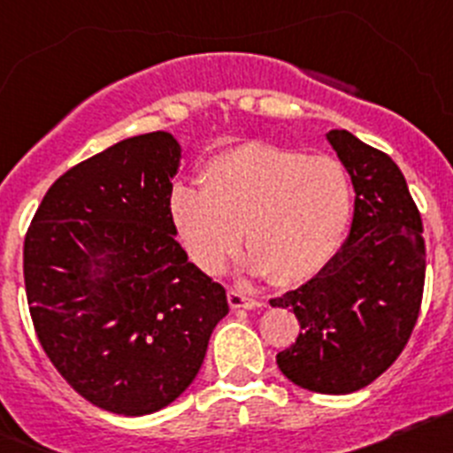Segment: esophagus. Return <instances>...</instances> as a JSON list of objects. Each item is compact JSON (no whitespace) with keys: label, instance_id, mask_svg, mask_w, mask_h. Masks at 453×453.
I'll list each match as a JSON object with an SVG mask.
<instances>
[{"label":"esophagus","instance_id":"34e87169","mask_svg":"<svg viewBox=\"0 0 453 453\" xmlns=\"http://www.w3.org/2000/svg\"><path fill=\"white\" fill-rule=\"evenodd\" d=\"M226 297H229L231 308H258V306H263L258 299H254L251 295H247V292H242V290H235V288H231V290L226 292Z\"/></svg>","mask_w":453,"mask_h":453}]
</instances>
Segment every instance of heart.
Segmentation results:
<instances>
[{"label": "heart", "mask_w": 453, "mask_h": 453, "mask_svg": "<svg viewBox=\"0 0 453 453\" xmlns=\"http://www.w3.org/2000/svg\"><path fill=\"white\" fill-rule=\"evenodd\" d=\"M354 186L334 156L245 142L213 156L202 188L177 183L170 218L190 261L215 274L245 238L247 267L297 286L329 265L349 231Z\"/></svg>", "instance_id": "obj_1"}]
</instances>
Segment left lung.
<instances>
[{
    "mask_svg": "<svg viewBox=\"0 0 453 453\" xmlns=\"http://www.w3.org/2000/svg\"><path fill=\"white\" fill-rule=\"evenodd\" d=\"M326 140L354 183L349 238L318 276L272 306L299 319L276 365L292 383L322 395L370 386L397 361L422 306L426 250L422 218L390 156L345 129Z\"/></svg>",
    "mask_w": 453,
    "mask_h": 453,
    "instance_id": "8db88e82",
    "label": "left lung"
}]
</instances>
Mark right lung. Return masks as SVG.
Returning <instances> with one entry per match:
<instances>
[{"instance_id": "obj_1", "label": "right lung", "mask_w": 453, "mask_h": 453, "mask_svg": "<svg viewBox=\"0 0 453 453\" xmlns=\"http://www.w3.org/2000/svg\"><path fill=\"white\" fill-rule=\"evenodd\" d=\"M167 131L127 138L67 170L24 238L31 319L51 365L95 406L150 415L195 381L226 290L177 242Z\"/></svg>"}]
</instances>
